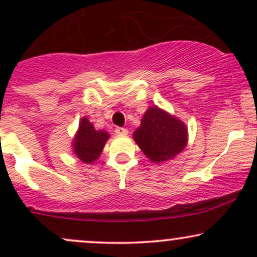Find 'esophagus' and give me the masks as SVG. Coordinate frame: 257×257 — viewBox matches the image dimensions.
I'll use <instances>...</instances> for the list:
<instances>
[{
	"label": "esophagus",
	"instance_id": "34e87169",
	"mask_svg": "<svg viewBox=\"0 0 257 257\" xmlns=\"http://www.w3.org/2000/svg\"><path fill=\"white\" fill-rule=\"evenodd\" d=\"M116 134H118V135H126L128 134V131H126L125 128H122V126H117L116 128Z\"/></svg>",
	"mask_w": 257,
	"mask_h": 257
}]
</instances>
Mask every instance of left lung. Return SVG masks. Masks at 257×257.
<instances>
[{
    "mask_svg": "<svg viewBox=\"0 0 257 257\" xmlns=\"http://www.w3.org/2000/svg\"><path fill=\"white\" fill-rule=\"evenodd\" d=\"M141 151L155 163L169 161L185 149L187 128L181 120L157 106L144 114L141 125L133 134Z\"/></svg>",
    "mask_w": 257,
    "mask_h": 257,
    "instance_id": "8db88e82",
    "label": "left lung"
}]
</instances>
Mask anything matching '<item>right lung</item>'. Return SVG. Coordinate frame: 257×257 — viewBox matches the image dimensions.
<instances>
[{
    "label": "right lung",
    "instance_id": "obj_1",
    "mask_svg": "<svg viewBox=\"0 0 257 257\" xmlns=\"http://www.w3.org/2000/svg\"><path fill=\"white\" fill-rule=\"evenodd\" d=\"M108 137L110 135L104 131H95L94 125L84 117L79 122L78 133L73 141L76 156L84 163H93L99 158Z\"/></svg>",
    "mask_w": 257,
    "mask_h": 257
}]
</instances>
